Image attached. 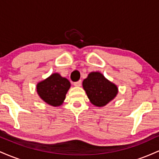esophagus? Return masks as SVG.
Here are the masks:
<instances>
[{
    "mask_svg": "<svg viewBox=\"0 0 159 159\" xmlns=\"http://www.w3.org/2000/svg\"><path fill=\"white\" fill-rule=\"evenodd\" d=\"M81 81H76L74 83V86H75V87H81Z\"/></svg>",
    "mask_w": 159,
    "mask_h": 159,
    "instance_id": "34e87169",
    "label": "esophagus"
}]
</instances>
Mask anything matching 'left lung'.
<instances>
[{"instance_id":"obj_1","label":"left lung","mask_w":159,"mask_h":159,"mask_svg":"<svg viewBox=\"0 0 159 159\" xmlns=\"http://www.w3.org/2000/svg\"><path fill=\"white\" fill-rule=\"evenodd\" d=\"M83 87L90 102L103 107L112 101L118 93L116 85L98 72H92L83 81Z\"/></svg>"}]
</instances>
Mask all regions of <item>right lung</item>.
<instances>
[{"label": "right lung", "instance_id": "right-lung-1", "mask_svg": "<svg viewBox=\"0 0 159 159\" xmlns=\"http://www.w3.org/2000/svg\"><path fill=\"white\" fill-rule=\"evenodd\" d=\"M70 86L68 79L58 73H53L37 84L36 91L45 102L57 107L63 104Z\"/></svg>", "mask_w": 159, "mask_h": 159}]
</instances>
